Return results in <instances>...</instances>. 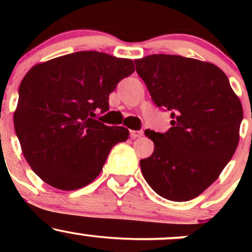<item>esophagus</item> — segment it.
I'll return each mask as SVG.
<instances>
[{"instance_id":"esophagus-1","label":"esophagus","mask_w":252,"mask_h":252,"mask_svg":"<svg viewBox=\"0 0 252 252\" xmlns=\"http://www.w3.org/2000/svg\"><path fill=\"white\" fill-rule=\"evenodd\" d=\"M142 135H143L142 130H130V137L131 138L141 137Z\"/></svg>"}]
</instances>
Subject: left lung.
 Wrapping results in <instances>:
<instances>
[{
	"label": "left lung",
	"mask_w": 252,
	"mask_h": 252,
	"mask_svg": "<svg viewBox=\"0 0 252 252\" xmlns=\"http://www.w3.org/2000/svg\"><path fill=\"white\" fill-rule=\"evenodd\" d=\"M152 99L170 114L166 134L148 130L152 156L143 178L164 199L187 201L215 182L235 154L243 120L241 100L215 63L170 54L136 59Z\"/></svg>",
	"instance_id": "8db88e82"
}]
</instances>
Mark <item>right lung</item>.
<instances>
[{
    "instance_id": "obj_1",
    "label": "right lung",
    "mask_w": 252,
    "mask_h": 252,
    "mask_svg": "<svg viewBox=\"0 0 252 252\" xmlns=\"http://www.w3.org/2000/svg\"><path fill=\"white\" fill-rule=\"evenodd\" d=\"M135 71L131 59L83 51L34 65L20 84L14 128L34 173L54 189H79L99 175L110 150L129 137L96 118Z\"/></svg>"
}]
</instances>
